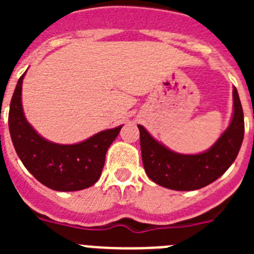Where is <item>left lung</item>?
I'll return each instance as SVG.
<instances>
[{"instance_id":"obj_1","label":"left lung","mask_w":254,"mask_h":254,"mask_svg":"<svg viewBox=\"0 0 254 254\" xmlns=\"http://www.w3.org/2000/svg\"><path fill=\"white\" fill-rule=\"evenodd\" d=\"M234 112L228 128L205 152L183 155L165 147L138 125L142 164L147 177L161 187L194 190L221 177L234 163L244 137V116L237 89H233Z\"/></svg>"}]
</instances>
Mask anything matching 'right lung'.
I'll return each instance as SVG.
<instances>
[{
    "instance_id": "obj_1",
    "label": "right lung",
    "mask_w": 254,
    "mask_h": 254,
    "mask_svg": "<svg viewBox=\"0 0 254 254\" xmlns=\"http://www.w3.org/2000/svg\"><path fill=\"white\" fill-rule=\"evenodd\" d=\"M24 76L25 73L15 87L8 113L11 140L24 167L51 190L71 192L95 185L102 174L108 147L122 126L105 129L75 145H60L46 140L29 125L22 112Z\"/></svg>"
}]
</instances>
